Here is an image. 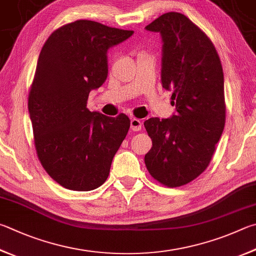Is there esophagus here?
Masks as SVG:
<instances>
[{
    "instance_id": "1",
    "label": "esophagus",
    "mask_w": 256,
    "mask_h": 256,
    "mask_svg": "<svg viewBox=\"0 0 256 256\" xmlns=\"http://www.w3.org/2000/svg\"><path fill=\"white\" fill-rule=\"evenodd\" d=\"M130 123H131V130H132V131H134V132L141 131L142 122H141L140 120L133 118H131V122H130Z\"/></svg>"
}]
</instances>
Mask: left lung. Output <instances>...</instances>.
<instances>
[{
	"label": "left lung",
	"mask_w": 256,
	"mask_h": 256,
	"mask_svg": "<svg viewBox=\"0 0 256 256\" xmlns=\"http://www.w3.org/2000/svg\"><path fill=\"white\" fill-rule=\"evenodd\" d=\"M146 29L161 36V82L176 113L144 122L152 138L144 162L159 182L180 187L205 171L224 131V74L212 41L186 16L166 13Z\"/></svg>",
	"instance_id": "left-lung-1"
}]
</instances>
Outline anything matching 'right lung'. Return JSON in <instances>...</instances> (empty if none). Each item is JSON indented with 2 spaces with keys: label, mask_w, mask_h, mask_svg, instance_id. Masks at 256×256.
Returning <instances> with one entry per match:
<instances>
[{
  "label": "right lung",
  "mask_w": 256,
  "mask_h": 256,
  "mask_svg": "<svg viewBox=\"0 0 256 256\" xmlns=\"http://www.w3.org/2000/svg\"><path fill=\"white\" fill-rule=\"evenodd\" d=\"M133 34L78 20L56 30L41 49L28 108L41 164L64 188L100 187L128 132L126 115L90 112L87 100L108 78V49Z\"/></svg>",
  "instance_id": "right-lung-1"
}]
</instances>
